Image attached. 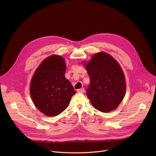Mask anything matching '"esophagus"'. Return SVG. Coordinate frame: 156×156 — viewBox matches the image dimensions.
Masks as SVG:
<instances>
[{"label":"esophagus","instance_id":"esophagus-1","mask_svg":"<svg viewBox=\"0 0 156 156\" xmlns=\"http://www.w3.org/2000/svg\"><path fill=\"white\" fill-rule=\"evenodd\" d=\"M77 92L78 93H84V88L82 87L81 89H79V90H77Z\"/></svg>","mask_w":156,"mask_h":156}]
</instances>
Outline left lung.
Listing matches in <instances>:
<instances>
[{
    "label": "left lung",
    "mask_w": 156,
    "mask_h": 156,
    "mask_svg": "<svg viewBox=\"0 0 156 156\" xmlns=\"http://www.w3.org/2000/svg\"><path fill=\"white\" fill-rule=\"evenodd\" d=\"M85 68L90 78L86 95L93 107L102 112L117 108L126 91L124 74L118 62L109 54L99 52Z\"/></svg>",
    "instance_id": "left-lung-1"
}]
</instances>
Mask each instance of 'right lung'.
<instances>
[{"mask_svg": "<svg viewBox=\"0 0 156 156\" xmlns=\"http://www.w3.org/2000/svg\"><path fill=\"white\" fill-rule=\"evenodd\" d=\"M64 59L56 55L44 60L34 72L30 84V94L35 106L49 117L57 116L68 107L76 93L65 77Z\"/></svg>", "mask_w": 156, "mask_h": 156, "instance_id": "1", "label": "right lung"}]
</instances>
